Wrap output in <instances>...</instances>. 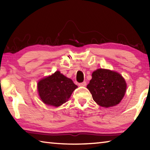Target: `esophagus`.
Returning <instances> with one entry per match:
<instances>
[{
  "label": "esophagus",
  "mask_w": 150,
  "mask_h": 150,
  "mask_svg": "<svg viewBox=\"0 0 150 150\" xmlns=\"http://www.w3.org/2000/svg\"><path fill=\"white\" fill-rule=\"evenodd\" d=\"M86 85H87V83H86L85 81H83L82 83H79V85L81 86V87H85V86H86Z\"/></svg>",
  "instance_id": "34e87169"
}]
</instances>
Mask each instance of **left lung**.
I'll use <instances>...</instances> for the list:
<instances>
[{
    "label": "left lung",
    "mask_w": 150,
    "mask_h": 150,
    "mask_svg": "<svg viewBox=\"0 0 150 150\" xmlns=\"http://www.w3.org/2000/svg\"><path fill=\"white\" fill-rule=\"evenodd\" d=\"M93 100L103 107L115 106L125 95L126 83L119 73L108 69H98L92 74L87 85Z\"/></svg>",
    "instance_id": "left-lung-1"
}]
</instances>
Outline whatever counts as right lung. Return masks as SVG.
I'll use <instances>...</instances> for the list:
<instances>
[{"label":"right lung","instance_id":"1","mask_svg":"<svg viewBox=\"0 0 150 150\" xmlns=\"http://www.w3.org/2000/svg\"><path fill=\"white\" fill-rule=\"evenodd\" d=\"M77 86L59 71L40 80L38 89L42 100L47 105L59 106L69 99Z\"/></svg>","mask_w":150,"mask_h":150}]
</instances>
